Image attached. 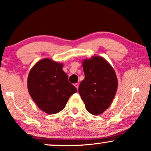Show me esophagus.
Segmentation results:
<instances>
[{
	"instance_id": "34e87169",
	"label": "esophagus",
	"mask_w": 151,
	"mask_h": 151,
	"mask_svg": "<svg viewBox=\"0 0 151 151\" xmlns=\"http://www.w3.org/2000/svg\"><path fill=\"white\" fill-rule=\"evenodd\" d=\"M74 86H75L76 88H77V89L78 90V88H79V83H74Z\"/></svg>"
}]
</instances>
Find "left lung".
<instances>
[{
  "label": "left lung",
  "instance_id": "1",
  "mask_svg": "<svg viewBox=\"0 0 151 151\" xmlns=\"http://www.w3.org/2000/svg\"><path fill=\"white\" fill-rule=\"evenodd\" d=\"M85 79L79 87L80 96L89 113L102 114L111 104L118 88L115 70L103 57L94 56L82 61Z\"/></svg>",
  "mask_w": 151,
  "mask_h": 151
}]
</instances>
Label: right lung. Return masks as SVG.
I'll list each match as a JSON object with an SVG mask.
<instances>
[{
  "label": "right lung",
  "mask_w": 151,
  "mask_h": 151,
  "mask_svg": "<svg viewBox=\"0 0 151 151\" xmlns=\"http://www.w3.org/2000/svg\"><path fill=\"white\" fill-rule=\"evenodd\" d=\"M63 64L46 58L36 63L28 76L27 86L39 109L49 114L58 113L77 89L68 81Z\"/></svg>",
  "instance_id": "1"
}]
</instances>
